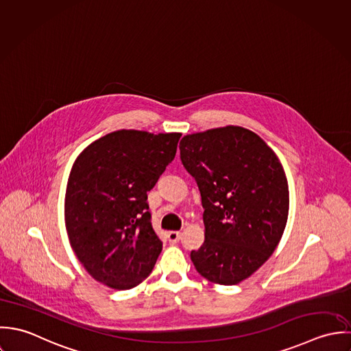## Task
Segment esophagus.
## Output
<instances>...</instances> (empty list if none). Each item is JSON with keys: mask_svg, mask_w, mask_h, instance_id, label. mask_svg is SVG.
I'll return each instance as SVG.
<instances>
[{"mask_svg": "<svg viewBox=\"0 0 351 351\" xmlns=\"http://www.w3.org/2000/svg\"><path fill=\"white\" fill-rule=\"evenodd\" d=\"M167 237H168L169 243H178L182 239V233L178 230H171V232H168Z\"/></svg>", "mask_w": 351, "mask_h": 351, "instance_id": "1", "label": "esophagus"}]
</instances>
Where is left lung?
Segmentation results:
<instances>
[{
	"label": "left lung",
	"mask_w": 351,
	"mask_h": 351,
	"mask_svg": "<svg viewBox=\"0 0 351 351\" xmlns=\"http://www.w3.org/2000/svg\"><path fill=\"white\" fill-rule=\"evenodd\" d=\"M179 149L205 209V241L191 261L204 278L236 285L270 258L283 234L289 187L280 158L240 126L184 136Z\"/></svg>",
	"instance_id": "obj_1"
}]
</instances>
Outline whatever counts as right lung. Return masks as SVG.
<instances>
[{
  "label": "right lung",
  "mask_w": 351,
  "mask_h": 351,
  "mask_svg": "<svg viewBox=\"0 0 351 351\" xmlns=\"http://www.w3.org/2000/svg\"><path fill=\"white\" fill-rule=\"evenodd\" d=\"M180 137L118 130L75 158L65 225L71 250L92 278L126 290L152 273L162 243L150 222L147 191L175 158Z\"/></svg>",
  "instance_id": "right-lung-1"
}]
</instances>
